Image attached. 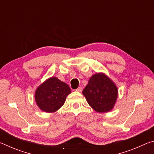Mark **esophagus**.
Returning <instances> with one entry per match:
<instances>
[{"mask_svg":"<svg viewBox=\"0 0 154 154\" xmlns=\"http://www.w3.org/2000/svg\"><path fill=\"white\" fill-rule=\"evenodd\" d=\"M77 91V92H81L82 91V87H79L78 88H77L76 90H75Z\"/></svg>","mask_w":154,"mask_h":154,"instance_id":"esophagus-1","label":"esophagus"}]
</instances>
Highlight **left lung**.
<instances>
[{
	"mask_svg": "<svg viewBox=\"0 0 154 154\" xmlns=\"http://www.w3.org/2000/svg\"><path fill=\"white\" fill-rule=\"evenodd\" d=\"M89 105L99 113L111 111L118 97V88L103 73L92 75L83 90Z\"/></svg>",
	"mask_w": 154,
	"mask_h": 154,
	"instance_id": "left-lung-1",
	"label": "left lung"
}]
</instances>
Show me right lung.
Segmentation results:
<instances>
[{
    "label": "right lung",
    "instance_id": "right-lung-1",
    "mask_svg": "<svg viewBox=\"0 0 154 154\" xmlns=\"http://www.w3.org/2000/svg\"><path fill=\"white\" fill-rule=\"evenodd\" d=\"M71 92L66 83L57 77H51L36 90L35 100L38 107L47 113L55 112L64 105Z\"/></svg>",
    "mask_w": 154,
    "mask_h": 154
}]
</instances>
